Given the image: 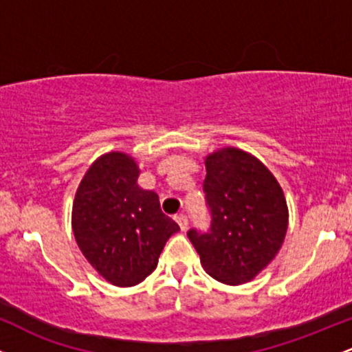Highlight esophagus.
<instances>
[{
  "mask_svg": "<svg viewBox=\"0 0 352 352\" xmlns=\"http://www.w3.org/2000/svg\"><path fill=\"white\" fill-rule=\"evenodd\" d=\"M175 220H177V223L180 225L182 230H187L188 218H187V215H185V213H179V215H175Z\"/></svg>",
  "mask_w": 352,
  "mask_h": 352,
  "instance_id": "obj_1",
  "label": "esophagus"
}]
</instances>
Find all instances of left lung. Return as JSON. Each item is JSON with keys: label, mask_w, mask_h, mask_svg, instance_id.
<instances>
[{"label": "left lung", "mask_w": 352, "mask_h": 352, "mask_svg": "<svg viewBox=\"0 0 352 352\" xmlns=\"http://www.w3.org/2000/svg\"><path fill=\"white\" fill-rule=\"evenodd\" d=\"M205 200L210 230H188L210 276L225 285H243L280 252L288 230V207L273 173L256 157L235 147L205 159Z\"/></svg>", "instance_id": "left-lung-1"}]
</instances>
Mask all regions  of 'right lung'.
<instances>
[{
	"mask_svg": "<svg viewBox=\"0 0 352 352\" xmlns=\"http://www.w3.org/2000/svg\"><path fill=\"white\" fill-rule=\"evenodd\" d=\"M139 167L122 152L99 157L80 180L72 232L80 252L116 286H135L157 268L179 225L160 210L159 195L137 185Z\"/></svg>",
	"mask_w": 352,
	"mask_h": 352,
	"instance_id": "add662e5",
	"label": "right lung"
}]
</instances>
